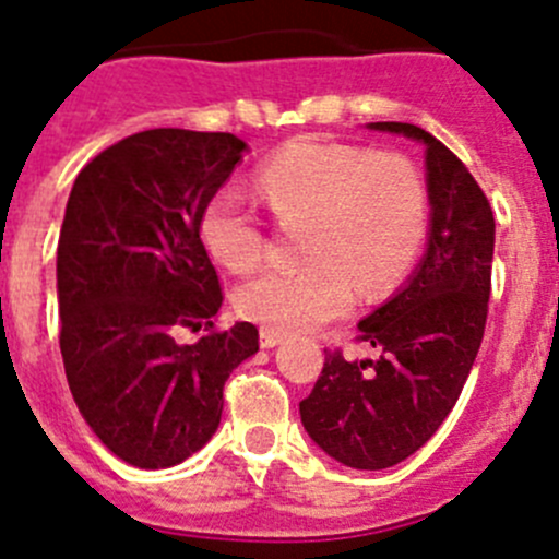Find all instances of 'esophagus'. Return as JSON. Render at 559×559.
Instances as JSON below:
<instances>
[{"instance_id":"obj_1","label":"esophagus","mask_w":559,"mask_h":559,"mask_svg":"<svg viewBox=\"0 0 559 559\" xmlns=\"http://www.w3.org/2000/svg\"><path fill=\"white\" fill-rule=\"evenodd\" d=\"M281 341H284V333H278V330H270V328L259 330V344H262L264 349H270V346L281 344Z\"/></svg>"}]
</instances>
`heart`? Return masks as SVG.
<instances>
[{
    "instance_id": "obj_1",
    "label": "heart",
    "mask_w": 559,
    "mask_h": 559,
    "mask_svg": "<svg viewBox=\"0 0 559 559\" xmlns=\"http://www.w3.org/2000/svg\"><path fill=\"white\" fill-rule=\"evenodd\" d=\"M257 186L281 224H306L300 259L308 264L270 270L237 292L242 317L278 333L341 317L355 297L352 280L366 295L399 284L429 237V186L406 155L302 139L259 166ZM199 235L231 273L259 267L267 251L262 218L235 188L210 199Z\"/></svg>"
}]
</instances>
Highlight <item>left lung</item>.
I'll list each match as a JSON object with an SVG mask.
<instances>
[{
  "mask_svg": "<svg viewBox=\"0 0 559 559\" xmlns=\"http://www.w3.org/2000/svg\"><path fill=\"white\" fill-rule=\"evenodd\" d=\"M426 144L431 237L409 284L357 324L377 360L324 349L317 384L300 401L311 440L335 462L384 469L435 437L473 371L489 317L495 215L467 166L409 122H373Z\"/></svg>",
  "mask_w": 559,
  "mask_h": 559,
  "instance_id": "1",
  "label": "left lung"
}]
</instances>
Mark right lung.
Wrapping results in <instances>:
<instances>
[{"instance_id": "add662e5", "label": "right lung", "mask_w": 559, "mask_h": 559, "mask_svg": "<svg viewBox=\"0 0 559 559\" xmlns=\"http://www.w3.org/2000/svg\"><path fill=\"white\" fill-rule=\"evenodd\" d=\"M231 133L155 128L75 177L57 248L59 349L79 412L122 462L160 469L215 435L224 384L259 330L215 324L224 289L199 235L242 158ZM202 332L193 345L176 335Z\"/></svg>"}]
</instances>
